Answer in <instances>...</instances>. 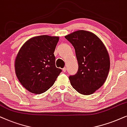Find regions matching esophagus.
Listing matches in <instances>:
<instances>
[{"instance_id":"34e87169","label":"esophagus","mask_w":127,"mask_h":127,"mask_svg":"<svg viewBox=\"0 0 127 127\" xmlns=\"http://www.w3.org/2000/svg\"><path fill=\"white\" fill-rule=\"evenodd\" d=\"M67 70V68H66V67H64L63 68V71L64 72H65V71Z\"/></svg>"}]
</instances>
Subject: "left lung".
Returning <instances> with one entry per match:
<instances>
[{"instance_id":"8db88e82","label":"left lung","mask_w":127,"mask_h":127,"mask_svg":"<svg viewBox=\"0 0 127 127\" xmlns=\"http://www.w3.org/2000/svg\"><path fill=\"white\" fill-rule=\"evenodd\" d=\"M75 49L78 70L70 75V83L79 94L89 95L99 89L107 79L110 57L103 43L91 32L79 30L65 36Z\"/></svg>"}]
</instances>
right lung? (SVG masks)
I'll use <instances>...</instances> for the list:
<instances>
[{"label": "right lung", "instance_id": "1", "mask_svg": "<svg viewBox=\"0 0 127 127\" xmlns=\"http://www.w3.org/2000/svg\"><path fill=\"white\" fill-rule=\"evenodd\" d=\"M59 36L33 37L23 45L15 59V71L21 85L30 92L40 94L53 85L62 70L55 65Z\"/></svg>", "mask_w": 127, "mask_h": 127}]
</instances>
